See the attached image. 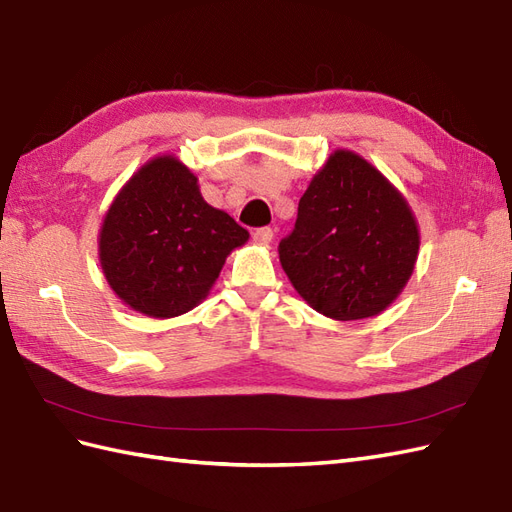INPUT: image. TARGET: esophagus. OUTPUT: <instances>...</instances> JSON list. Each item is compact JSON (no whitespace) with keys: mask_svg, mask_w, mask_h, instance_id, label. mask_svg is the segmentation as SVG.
I'll use <instances>...</instances> for the list:
<instances>
[{"mask_svg":"<svg viewBox=\"0 0 512 512\" xmlns=\"http://www.w3.org/2000/svg\"><path fill=\"white\" fill-rule=\"evenodd\" d=\"M272 238H274V231H272L270 227H259V229H255V233H253V240H255L257 244H270Z\"/></svg>","mask_w":512,"mask_h":512,"instance_id":"34e87169","label":"esophagus"}]
</instances>
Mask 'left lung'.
I'll return each instance as SVG.
<instances>
[{
    "instance_id": "left-lung-1",
    "label": "left lung",
    "mask_w": 512,
    "mask_h": 512,
    "mask_svg": "<svg viewBox=\"0 0 512 512\" xmlns=\"http://www.w3.org/2000/svg\"><path fill=\"white\" fill-rule=\"evenodd\" d=\"M417 248L415 218L400 192L359 155L335 151L300 196L279 257L313 309L326 318L359 320L396 300Z\"/></svg>"
}]
</instances>
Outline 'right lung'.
Here are the masks:
<instances>
[{
	"label": "right lung",
	"instance_id": "add662e5",
	"mask_svg": "<svg viewBox=\"0 0 512 512\" xmlns=\"http://www.w3.org/2000/svg\"><path fill=\"white\" fill-rule=\"evenodd\" d=\"M248 231L207 205L196 177L175 157L142 166L116 196L99 235L101 268L123 303L173 318L207 296Z\"/></svg>",
	"mask_w": 512,
	"mask_h": 512
}]
</instances>
